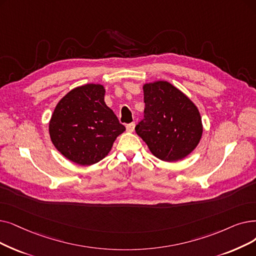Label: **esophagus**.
<instances>
[{
    "label": "esophagus",
    "instance_id": "1",
    "mask_svg": "<svg viewBox=\"0 0 256 256\" xmlns=\"http://www.w3.org/2000/svg\"><path fill=\"white\" fill-rule=\"evenodd\" d=\"M126 130L130 132H132L135 130V124L134 122H130V124H126Z\"/></svg>",
    "mask_w": 256,
    "mask_h": 256
}]
</instances>
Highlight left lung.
Returning a JSON list of instances; mask_svg holds the SVG:
<instances>
[{
    "label": "left lung",
    "mask_w": 256,
    "mask_h": 256,
    "mask_svg": "<svg viewBox=\"0 0 256 256\" xmlns=\"http://www.w3.org/2000/svg\"><path fill=\"white\" fill-rule=\"evenodd\" d=\"M144 118L136 126L138 136L160 160L185 158L198 144L203 126L194 102L168 82L143 86Z\"/></svg>",
    "instance_id": "obj_1"
}]
</instances>
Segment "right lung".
I'll return each instance as SVG.
<instances>
[{
    "label": "right lung",
    "mask_w": 256,
    "mask_h": 256,
    "mask_svg": "<svg viewBox=\"0 0 256 256\" xmlns=\"http://www.w3.org/2000/svg\"><path fill=\"white\" fill-rule=\"evenodd\" d=\"M104 88L88 84L62 97L52 114L49 132L54 146L66 159L92 165L110 152L126 130L104 102Z\"/></svg>",
    "instance_id": "right-lung-1"
}]
</instances>
